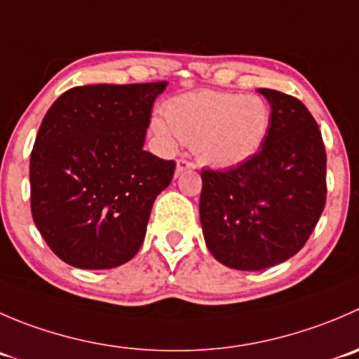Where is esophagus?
I'll return each instance as SVG.
<instances>
[{"label": "esophagus", "instance_id": "esophagus-1", "mask_svg": "<svg viewBox=\"0 0 359 359\" xmlns=\"http://www.w3.org/2000/svg\"><path fill=\"white\" fill-rule=\"evenodd\" d=\"M186 170H194V165L193 163L186 161V159H179L175 166V177H180V173L186 172Z\"/></svg>", "mask_w": 359, "mask_h": 359}]
</instances>
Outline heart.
<instances>
[{
    "label": "heart",
    "instance_id": "b5f03b06",
    "mask_svg": "<svg viewBox=\"0 0 359 359\" xmlns=\"http://www.w3.org/2000/svg\"><path fill=\"white\" fill-rule=\"evenodd\" d=\"M272 123V110L261 96L228 91H194L165 105V119L152 121L159 140L172 147L179 138L193 145L198 163L233 168L259 152Z\"/></svg>",
    "mask_w": 359,
    "mask_h": 359
}]
</instances>
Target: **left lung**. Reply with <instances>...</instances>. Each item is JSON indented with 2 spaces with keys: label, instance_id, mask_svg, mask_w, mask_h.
I'll use <instances>...</instances> for the list:
<instances>
[{
  "label": "left lung",
  "instance_id": "8db88e82",
  "mask_svg": "<svg viewBox=\"0 0 359 359\" xmlns=\"http://www.w3.org/2000/svg\"><path fill=\"white\" fill-rule=\"evenodd\" d=\"M272 123L256 156L224 172H201L200 221L219 263L257 272L284 263L314 231L326 203L321 131L300 100L257 89Z\"/></svg>",
  "mask_w": 359,
  "mask_h": 359
}]
</instances>
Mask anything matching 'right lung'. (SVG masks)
<instances>
[{"label": "right lung", "mask_w": 359, "mask_h": 359, "mask_svg": "<svg viewBox=\"0 0 359 359\" xmlns=\"http://www.w3.org/2000/svg\"><path fill=\"white\" fill-rule=\"evenodd\" d=\"M166 83L73 87L45 114L29 161L31 212L65 263L109 270L144 243L154 200L175 172L144 151Z\"/></svg>", "instance_id": "1"}]
</instances>
